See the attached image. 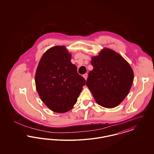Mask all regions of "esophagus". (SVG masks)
<instances>
[{"label": "esophagus", "instance_id": "34e87169", "mask_svg": "<svg viewBox=\"0 0 154 154\" xmlns=\"http://www.w3.org/2000/svg\"><path fill=\"white\" fill-rule=\"evenodd\" d=\"M83 77H84V78L87 80V77H88V74H84L83 75Z\"/></svg>", "mask_w": 154, "mask_h": 154}]
</instances>
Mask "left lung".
Returning <instances> with one entry per match:
<instances>
[{
  "label": "left lung",
  "instance_id": "left-lung-1",
  "mask_svg": "<svg viewBox=\"0 0 154 154\" xmlns=\"http://www.w3.org/2000/svg\"><path fill=\"white\" fill-rule=\"evenodd\" d=\"M92 70L88 74L87 85L96 103L106 108H114L124 100L132 87L134 74L121 55L104 48L92 58Z\"/></svg>",
  "mask_w": 154,
  "mask_h": 154
}]
</instances>
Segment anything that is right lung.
I'll return each mask as SVG.
<instances>
[{"label":"right lung","mask_w":154,"mask_h":154,"mask_svg":"<svg viewBox=\"0 0 154 154\" xmlns=\"http://www.w3.org/2000/svg\"><path fill=\"white\" fill-rule=\"evenodd\" d=\"M71 54L64 46H55L40 59L35 75L36 90L43 102L54 112L71 110L86 81L71 62Z\"/></svg>","instance_id":"1"}]
</instances>
